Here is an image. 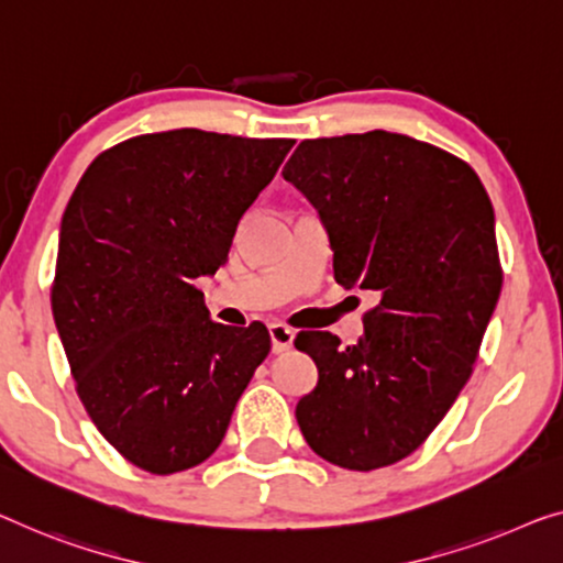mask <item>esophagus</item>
Wrapping results in <instances>:
<instances>
[{
    "instance_id": "34e87169",
    "label": "esophagus",
    "mask_w": 563,
    "mask_h": 563,
    "mask_svg": "<svg viewBox=\"0 0 563 563\" xmlns=\"http://www.w3.org/2000/svg\"><path fill=\"white\" fill-rule=\"evenodd\" d=\"M292 339H296V331L288 329L285 323H271V341H273V354H283L292 346Z\"/></svg>"
}]
</instances>
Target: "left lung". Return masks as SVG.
<instances>
[{"label":"left lung","instance_id":"left-lung-1","mask_svg":"<svg viewBox=\"0 0 563 563\" xmlns=\"http://www.w3.org/2000/svg\"><path fill=\"white\" fill-rule=\"evenodd\" d=\"M283 179L321 217L335 283L379 298L356 346L329 331L296 335L318 366L298 427L333 465H394L463 391L496 310L490 197L463 158L389 131L300 141Z\"/></svg>","mask_w":563,"mask_h":563}]
</instances>
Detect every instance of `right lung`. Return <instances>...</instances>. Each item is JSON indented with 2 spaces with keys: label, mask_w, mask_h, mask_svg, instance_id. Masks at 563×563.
I'll return each instance as SVG.
<instances>
[{
  "label": "right lung",
  "mask_w": 563,
  "mask_h": 563,
  "mask_svg": "<svg viewBox=\"0 0 563 563\" xmlns=\"http://www.w3.org/2000/svg\"><path fill=\"white\" fill-rule=\"evenodd\" d=\"M296 141L176 129L100 154L60 224L53 316L98 432L154 475L212 455L271 351L263 323L209 318L201 275Z\"/></svg>",
  "instance_id": "right-lung-1"
}]
</instances>
